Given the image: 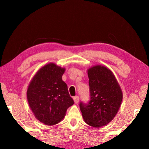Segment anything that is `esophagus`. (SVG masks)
<instances>
[{"label": "esophagus", "instance_id": "34e87169", "mask_svg": "<svg viewBox=\"0 0 149 149\" xmlns=\"http://www.w3.org/2000/svg\"><path fill=\"white\" fill-rule=\"evenodd\" d=\"M74 102L75 104H77L78 102H79V98L78 96H75V97H74Z\"/></svg>", "mask_w": 149, "mask_h": 149}]
</instances>
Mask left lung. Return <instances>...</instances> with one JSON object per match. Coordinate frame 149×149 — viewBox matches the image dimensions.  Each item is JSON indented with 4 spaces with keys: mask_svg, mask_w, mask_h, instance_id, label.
Returning a JSON list of instances; mask_svg holds the SVG:
<instances>
[{
    "mask_svg": "<svg viewBox=\"0 0 149 149\" xmlns=\"http://www.w3.org/2000/svg\"><path fill=\"white\" fill-rule=\"evenodd\" d=\"M90 100L81 102L83 118L88 125L100 127L107 125L116 115L123 94L117 79L110 69L97 65L87 70Z\"/></svg>",
    "mask_w": 149,
    "mask_h": 149,
    "instance_id": "left-lung-1",
    "label": "left lung"
}]
</instances>
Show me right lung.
<instances>
[{"instance_id": "obj_1", "label": "right lung", "mask_w": 149, "mask_h": 149, "mask_svg": "<svg viewBox=\"0 0 149 149\" xmlns=\"http://www.w3.org/2000/svg\"><path fill=\"white\" fill-rule=\"evenodd\" d=\"M64 72L65 68L49 63L38 70L27 88L29 107L35 118L45 125L61 122L74 103L62 79Z\"/></svg>"}]
</instances>
